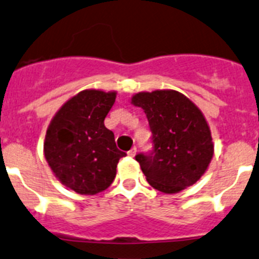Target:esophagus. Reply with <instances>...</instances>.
Segmentation results:
<instances>
[{
  "mask_svg": "<svg viewBox=\"0 0 259 259\" xmlns=\"http://www.w3.org/2000/svg\"><path fill=\"white\" fill-rule=\"evenodd\" d=\"M135 154H137V148H132V149L129 150V152H127V155H129V157H135Z\"/></svg>",
  "mask_w": 259,
  "mask_h": 259,
  "instance_id": "34e87169",
  "label": "esophagus"
}]
</instances>
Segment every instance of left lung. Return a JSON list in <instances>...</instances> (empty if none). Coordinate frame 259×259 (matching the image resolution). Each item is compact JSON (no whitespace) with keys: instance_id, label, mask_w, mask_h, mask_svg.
<instances>
[{"instance_id":"left-lung-1","label":"left lung","mask_w":259,"mask_h":259,"mask_svg":"<svg viewBox=\"0 0 259 259\" xmlns=\"http://www.w3.org/2000/svg\"><path fill=\"white\" fill-rule=\"evenodd\" d=\"M132 105L142 107L153 134V153L135 157L148 183L169 195L195 185L214 155L211 130L201 110L175 90L138 92Z\"/></svg>"}]
</instances>
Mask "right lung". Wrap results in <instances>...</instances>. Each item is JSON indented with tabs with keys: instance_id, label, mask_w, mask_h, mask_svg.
<instances>
[{
	"instance_id": "add662e5",
	"label": "right lung",
	"mask_w": 259,
	"mask_h": 259,
	"mask_svg": "<svg viewBox=\"0 0 259 259\" xmlns=\"http://www.w3.org/2000/svg\"><path fill=\"white\" fill-rule=\"evenodd\" d=\"M116 95V91L83 90L62 105L47 129L45 159L57 180L79 195L106 190L125 155L104 122Z\"/></svg>"
}]
</instances>
